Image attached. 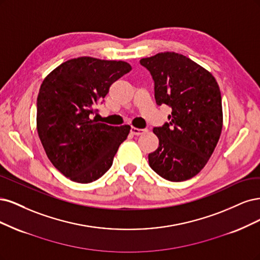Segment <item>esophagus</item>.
I'll use <instances>...</instances> for the list:
<instances>
[{"label": "esophagus", "mask_w": 260, "mask_h": 260, "mask_svg": "<svg viewBox=\"0 0 260 260\" xmlns=\"http://www.w3.org/2000/svg\"><path fill=\"white\" fill-rule=\"evenodd\" d=\"M147 132V129H144V128H136V127H132L131 128V134H133V135H142V134H145Z\"/></svg>", "instance_id": "obj_1"}]
</instances>
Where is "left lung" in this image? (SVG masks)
Listing matches in <instances>:
<instances>
[{
	"label": "left lung",
	"instance_id": "8db88e82",
	"mask_svg": "<svg viewBox=\"0 0 260 260\" xmlns=\"http://www.w3.org/2000/svg\"><path fill=\"white\" fill-rule=\"evenodd\" d=\"M140 64L151 74L156 105L172 108L170 122L153 127L158 147L149 153V165L166 180L190 179L205 166L220 137L219 86L207 70L174 52L142 58Z\"/></svg>",
	"mask_w": 260,
	"mask_h": 260
}]
</instances>
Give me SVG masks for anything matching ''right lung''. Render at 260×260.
I'll return each instance as SVG.
<instances>
[{
  "label": "right lung",
  "instance_id": "add662e5",
  "mask_svg": "<svg viewBox=\"0 0 260 260\" xmlns=\"http://www.w3.org/2000/svg\"><path fill=\"white\" fill-rule=\"evenodd\" d=\"M132 70L125 61L79 57L61 63L43 81L37 100V126L49 160L66 177L95 181L111 167L129 125L98 123L96 106L111 84Z\"/></svg>",
  "mask_w": 260,
  "mask_h": 260
}]
</instances>
